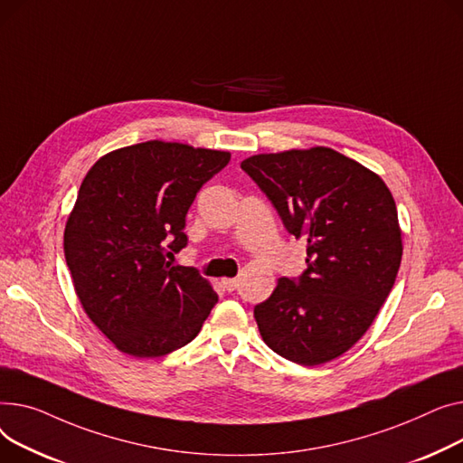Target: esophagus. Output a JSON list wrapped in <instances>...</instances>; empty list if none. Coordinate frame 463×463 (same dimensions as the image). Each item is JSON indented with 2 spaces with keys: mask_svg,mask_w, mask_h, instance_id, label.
<instances>
[{
  "mask_svg": "<svg viewBox=\"0 0 463 463\" xmlns=\"http://www.w3.org/2000/svg\"><path fill=\"white\" fill-rule=\"evenodd\" d=\"M221 282L226 288V291H233L237 288V284H239V280H235V279H222Z\"/></svg>",
  "mask_w": 463,
  "mask_h": 463,
  "instance_id": "esophagus-1",
  "label": "esophagus"
}]
</instances>
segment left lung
<instances>
[{
	"mask_svg": "<svg viewBox=\"0 0 463 463\" xmlns=\"http://www.w3.org/2000/svg\"><path fill=\"white\" fill-rule=\"evenodd\" d=\"M247 172L286 230L307 241L308 269L279 279L254 308L263 342L280 357L317 366L355 345L394 286L402 230L385 181L331 147L260 153Z\"/></svg>",
	"mask_w": 463,
	"mask_h": 463,
	"instance_id": "1",
	"label": "left lung"
}]
</instances>
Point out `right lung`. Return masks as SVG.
<instances>
[{
  "label": "right lung",
  "instance_id": "add662e5",
  "mask_svg": "<svg viewBox=\"0 0 463 463\" xmlns=\"http://www.w3.org/2000/svg\"><path fill=\"white\" fill-rule=\"evenodd\" d=\"M230 156L149 140L106 153L81 181L65 260L81 308L125 355L155 359L193 342L219 301L196 269L166 261V247H186V211Z\"/></svg>",
  "mask_w": 463,
  "mask_h": 463
}]
</instances>
